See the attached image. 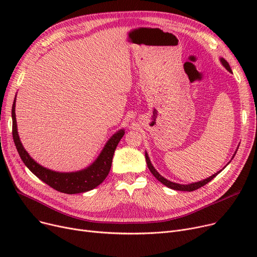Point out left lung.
Segmentation results:
<instances>
[{"label":"left lung","instance_id":"8db88e82","mask_svg":"<svg viewBox=\"0 0 257 257\" xmlns=\"http://www.w3.org/2000/svg\"><path fill=\"white\" fill-rule=\"evenodd\" d=\"M221 62H222V64L226 67V70H227V71H229L230 73H232V71H231V69H230V65H229V63H228L224 58H221ZM234 155H235V153H234ZM234 155L232 156V158L234 157ZM146 161H147V166H148V168H149L150 172L153 174V176H154L158 181H160L161 183L165 184L166 186H168V187L172 188V190L183 191V192H193V191L198 190V188L202 187L203 185H205L206 183H208L209 181H211L215 176H217L218 174H220V173L222 172V170H221V171H219L218 173L213 174L212 176L208 177L207 179H204V180L199 181V182H194V183H191V184H179V183L172 182V181H170V180H168V179H166V178H164L163 176H161V175H160V174H159V173L154 169V167L152 166L151 161H150V158H149V156H148L147 152H146ZM228 164H229V163H228ZM228 164H227V165H228ZM227 165H226V166H227ZM224 168H225V167H224Z\"/></svg>","mask_w":257,"mask_h":257}]
</instances>
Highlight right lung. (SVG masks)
<instances>
[{"instance_id":"right-lung-1","label":"right lung","mask_w":257,"mask_h":257,"mask_svg":"<svg viewBox=\"0 0 257 257\" xmlns=\"http://www.w3.org/2000/svg\"><path fill=\"white\" fill-rule=\"evenodd\" d=\"M12 137L15 141L17 150L23 160L25 166L28 168L36 177L50 185L54 190L64 194H79L88 192L92 188L101 184L107 177L110 171L112 157L115 151V148L123 138L125 131L121 129L114 133L113 136L108 140L104 149L100 153L99 157L94 160V163L88 168L78 172L72 173H59L51 171L38 165L28 154L20 141L18 126L16 119V99L12 105Z\"/></svg>"}]
</instances>
